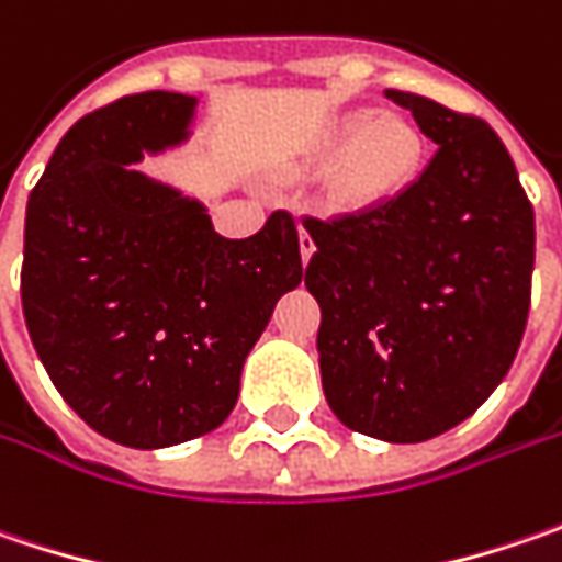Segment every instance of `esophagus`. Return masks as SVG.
Returning a JSON list of instances; mask_svg holds the SVG:
<instances>
[{
	"label": "esophagus",
	"instance_id": "obj_1",
	"mask_svg": "<svg viewBox=\"0 0 562 562\" xmlns=\"http://www.w3.org/2000/svg\"><path fill=\"white\" fill-rule=\"evenodd\" d=\"M299 248H302V263L307 267V260H311V255H314V248H317V245H314V235L307 233L305 226H302V233H299Z\"/></svg>",
	"mask_w": 562,
	"mask_h": 562
}]
</instances>
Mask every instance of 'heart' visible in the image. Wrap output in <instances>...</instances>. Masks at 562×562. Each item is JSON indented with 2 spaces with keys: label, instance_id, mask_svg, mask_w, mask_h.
<instances>
[{
  "label": "heart",
  "instance_id": "obj_1",
  "mask_svg": "<svg viewBox=\"0 0 562 562\" xmlns=\"http://www.w3.org/2000/svg\"><path fill=\"white\" fill-rule=\"evenodd\" d=\"M425 135L393 112L352 110L329 122L314 162L333 166V201L342 210H378L403 198L425 169Z\"/></svg>",
  "mask_w": 562,
  "mask_h": 562
}]
</instances>
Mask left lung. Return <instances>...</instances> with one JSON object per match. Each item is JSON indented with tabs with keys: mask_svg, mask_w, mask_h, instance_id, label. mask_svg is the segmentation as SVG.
Masks as SVG:
<instances>
[{
	"mask_svg": "<svg viewBox=\"0 0 562 562\" xmlns=\"http://www.w3.org/2000/svg\"><path fill=\"white\" fill-rule=\"evenodd\" d=\"M437 147L418 182L378 210L305 220L317 251L321 380L333 415L386 443L465 422L522 342L535 210L494 128L427 97L386 90Z\"/></svg>",
	"mask_w": 562,
	"mask_h": 562,
	"instance_id": "obj_1",
	"label": "left lung"
}]
</instances>
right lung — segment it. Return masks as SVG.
<instances>
[{"label":"right lung","mask_w":562,"mask_h":562,"mask_svg":"<svg viewBox=\"0 0 562 562\" xmlns=\"http://www.w3.org/2000/svg\"><path fill=\"white\" fill-rule=\"evenodd\" d=\"M198 97L147 90L75 122L24 220L21 305L61 400L97 434L162 450L229 418L245 358L302 270L277 210L223 238L207 207L135 162L182 147Z\"/></svg>","instance_id":"right-lung-1"}]
</instances>
